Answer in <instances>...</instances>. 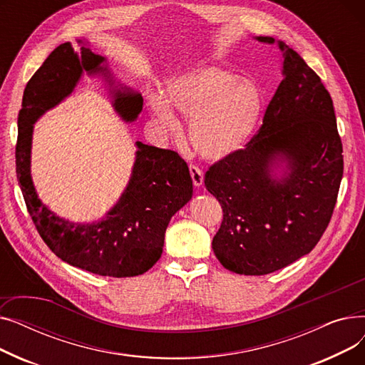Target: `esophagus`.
I'll return each mask as SVG.
<instances>
[{
  "mask_svg": "<svg viewBox=\"0 0 365 365\" xmlns=\"http://www.w3.org/2000/svg\"><path fill=\"white\" fill-rule=\"evenodd\" d=\"M189 171H190V178H192L194 186L200 187L204 183V173L201 171V168H198L197 165H189Z\"/></svg>",
  "mask_w": 365,
  "mask_h": 365,
  "instance_id": "34e87169",
  "label": "esophagus"
}]
</instances>
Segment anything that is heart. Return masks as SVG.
<instances>
[{
  "instance_id": "1",
  "label": "heart",
  "mask_w": 365,
  "mask_h": 365,
  "mask_svg": "<svg viewBox=\"0 0 365 365\" xmlns=\"http://www.w3.org/2000/svg\"><path fill=\"white\" fill-rule=\"evenodd\" d=\"M164 101L152 98L155 118L170 131L179 123L172 109L187 121L190 145L205 160H223L241 149L262 113V94L257 86L240 80L231 71L217 66H195L170 81Z\"/></svg>"
}]
</instances>
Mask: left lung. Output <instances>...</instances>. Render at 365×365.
Wrapping results in <instances>:
<instances>
[{"instance_id": "8db88e82", "label": "left lung", "mask_w": 365, "mask_h": 365, "mask_svg": "<svg viewBox=\"0 0 365 365\" xmlns=\"http://www.w3.org/2000/svg\"><path fill=\"white\" fill-rule=\"evenodd\" d=\"M282 51V81L256 136L205 173L222 208L213 252L227 271L266 275L308 255L327 229L343 176L330 93L302 57Z\"/></svg>"}]
</instances>
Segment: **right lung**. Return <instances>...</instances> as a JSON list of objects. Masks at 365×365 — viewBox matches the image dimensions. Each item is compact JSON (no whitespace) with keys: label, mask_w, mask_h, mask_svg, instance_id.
<instances>
[{"label":"right lung","mask_w":365,"mask_h":365,"mask_svg":"<svg viewBox=\"0 0 365 365\" xmlns=\"http://www.w3.org/2000/svg\"><path fill=\"white\" fill-rule=\"evenodd\" d=\"M54 48L24 91L17 118L16 173L28 212L50 250L63 262L102 277H136L161 257L170 219L192 198V179L175 150L136 142V160L124 192L99 220L76 223L57 216L38 198L31 176L34 124L65 101L84 73L102 76L113 110L125 123L136 121L143 108L139 91L113 78L106 57L78 40Z\"/></svg>","instance_id":"right-lung-1"}]
</instances>
